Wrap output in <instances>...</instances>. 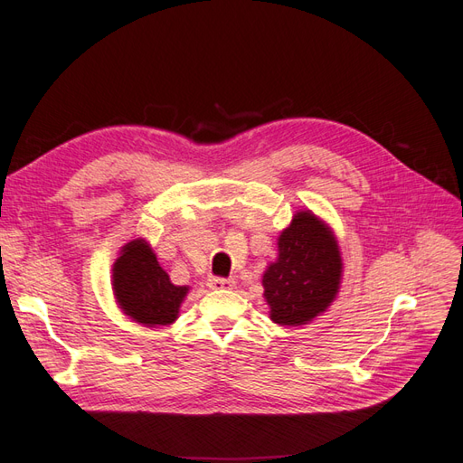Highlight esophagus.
Here are the masks:
<instances>
[{
	"instance_id": "obj_1",
	"label": "esophagus",
	"mask_w": 463,
	"mask_h": 463,
	"mask_svg": "<svg viewBox=\"0 0 463 463\" xmlns=\"http://www.w3.org/2000/svg\"><path fill=\"white\" fill-rule=\"evenodd\" d=\"M233 286H235L233 278H220V276L208 278V288L210 289H232Z\"/></svg>"
}]
</instances>
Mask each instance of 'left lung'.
<instances>
[{
    "instance_id": "obj_1",
    "label": "left lung",
    "mask_w": 463,
    "mask_h": 463,
    "mask_svg": "<svg viewBox=\"0 0 463 463\" xmlns=\"http://www.w3.org/2000/svg\"><path fill=\"white\" fill-rule=\"evenodd\" d=\"M342 259L330 230L311 213H298L278 240V260L262 276L270 318L298 326L334 301Z\"/></svg>"
}]
</instances>
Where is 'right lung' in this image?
<instances>
[{"mask_svg": "<svg viewBox=\"0 0 463 463\" xmlns=\"http://www.w3.org/2000/svg\"><path fill=\"white\" fill-rule=\"evenodd\" d=\"M189 288L174 286L143 240L121 249L114 264V293L125 315L145 326H165L177 318Z\"/></svg>", "mask_w": 463, "mask_h": 463, "instance_id": "add662e5", "label": "right lung"}]
</instances>
